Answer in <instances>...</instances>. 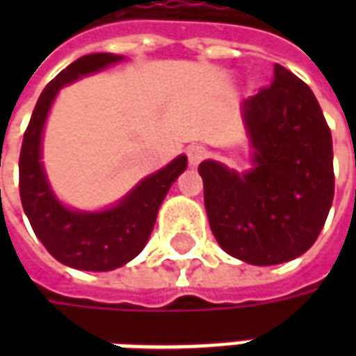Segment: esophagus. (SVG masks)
<instances>
[{
	"label": "esophagus",
	"instance_id": "34e87169",
	"mask_svg": "<svg viewBox=\"0 0 356 356\" xmlns=\"http://www.w3.org/2000/svg\"><path fill=\"white\" fill-rule=\"evenodd\" d=\"M186 154H188V162H191V165L196 168V165L208 156V150H206V147H202V145H193V147L188 148Z\"/></svg>",
	"mask_w": 356,
	"mask_h": 356
}]
</instances>
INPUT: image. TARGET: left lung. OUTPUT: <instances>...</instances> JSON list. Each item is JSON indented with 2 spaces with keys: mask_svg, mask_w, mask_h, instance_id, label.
Masks as SVG:
<instances>
[{
  "mask_svg": "<svg viewBox=\"0 0 356 356\" xmlns=\"http://www.w3.org/2000/svg\"><path fill=\"white\" fill-rule=\"evenodd\" d=\"M242 120L254 168L198 165L209 227L240 261H291L313 246L332 208V133L309 86L280 65L268 88L242 102Z\"/></svg>",
  "mask_w": 356,
  "mask_h": 356,
  "instance_id": "1",
  "label": "left lung"
}]
</instances>
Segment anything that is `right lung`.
<instances>
[{
  "label": "right lung",
  "mask_w": 356,
  "mask_h": 356,
  "mask_svg": "<svg viewBox=\"0 0 356 356\" xmlns=\"http://www.w3.org/2000/svg\"><path fill=\"white\" fill-rule=\"evenodd\" d=\"M120 60L124 57L93 53L66 66L40 95L20 148L19 188L28 221L57 261L80 270L104 273L137 257L147 246L165 194L186 170V156H177L101 211L72 209L55 196L42 163V135L51 106L60 88Z\"/></svg>",
  "instance_id": "right-lung-1"
}]
</instances>
